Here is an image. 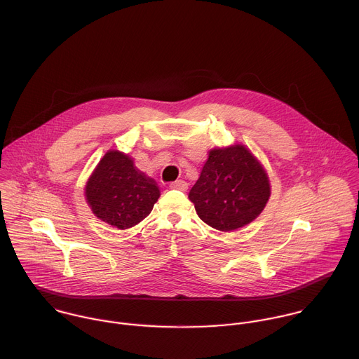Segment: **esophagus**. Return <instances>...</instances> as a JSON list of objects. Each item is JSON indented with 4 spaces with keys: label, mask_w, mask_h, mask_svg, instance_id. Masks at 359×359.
<instances>
[{
    "label": "esophagus",
    "mask_w": 359,
    "mask_h": 359,
    "mask_svg": "<svg viewBox=\"0 0 359 359\" xmlns=\"http://www.w3.org/2000/svg\"><path fill=\"white\" fill-rule=\"evenodd\" d=\"M170 188H171V189H178V191L185 192V191L188 189V184H187L185 181H182V180H178V181L170 184Z\"/></svg>",
    "instance_id": "1"
}]
</instances>
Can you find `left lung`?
I'll list each match as a JSON object with an SVG mask.
<instances>
[{"mask_svg":"<svg viewBox=\"0 0 359 359\" xmlns=\"http://www.w3.org/2000/svg\"><path fill=\"white\" fill-rule=\"evenodd\" d=\"M269 198V177L242 144L210 150L201 177L189 192V201L201 220L226 233L253 222Z\"/></svg>","mask_w":359,"mask_h":359,"instance_id":"obj_1","label":"left lung"}]
</instances>
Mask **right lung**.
<instances>
[{
	"instance_id": "right-lung-1",
	"label": "right lung",
	"mask_w": 359,
	"mask_h": 359,
	"mask_svg": "<svg viewBox=\"0 0 359 359\" xmlns=\"http://www.w3.org/2000/svg\"><path fill=\"white\" fill-rule=\"evenodd\" d=\"M85 195L92 212L104 223L126 230L147 217L160 198L154 180L118 150H110L90 175Z\"/></svg>"
}]
</instances>
